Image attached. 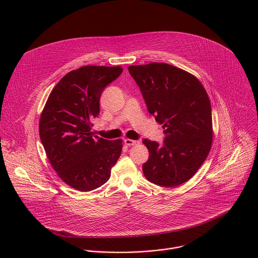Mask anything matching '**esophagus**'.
I'll list each match as a JSON object with an SVG mask.
<instances>
[{
	"mask_svg": "<svg viewBox=\"0 0 258 258\" xmlns=\"http://www.w3.org/2000/svg\"><path fill=\"white\" fill-rule=\"evenodd\" d=\"M124 144L126 146H137L140 144L139 141H135V140H131V139H125L124 140Z\"/></svg>",
	"mask_w": 258,
	"mask_h": 258,
	"instance_id": "34e87169",
	"label": "esophagus"
}]
</instances>
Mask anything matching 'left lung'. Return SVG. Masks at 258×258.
I'll list each match as a JSON object with an SVG mask.
<instances>
[{"mask_svg": "<svg viewBox=\"0 0 258 258\" xmlns=\"http://www.w3.org/2000/svg\"><path fill=\"white\" fill-rule=\"evenodd\" d=\"M128 72L166 136L163 146L143 141L150 153L144 175L162 187L179 186L196 174L211 150L209 96L196 76L167 63L131 65Z\"/></svg>", "mask_w": 258, "mask_h": 258, "instance_id": "8db88e82", "label": "left lung"}]
</instances>
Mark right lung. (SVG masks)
I'll use <instances>...</instances> for the list:
<instances>
[{
  "label": "right lung",
  "instance_id": "add662e5",
  "mask_svg": "<svg viewBox=\"0 0 258 258\" xmlns=\"http://www.w3.org/2000/svg\"><path fill=\"white\" fill-rule=\"evenodd\" d=\"M122 72L120 66H82L64 75L52 89L39 121L46 156L63 182L75 190H94L110 177L122 140L108 141L91 132L104 87Z\"/></svg>",
  "mask_w": 258,
  "mask_h": 258
}]
</instances>
